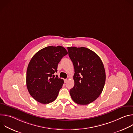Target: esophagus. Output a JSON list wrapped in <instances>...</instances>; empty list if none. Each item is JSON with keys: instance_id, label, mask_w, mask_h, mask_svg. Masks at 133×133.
Segmentation results:
<instances>
[{"instance_id": "1", "label": "esophagus", "mask_w": 133, "mask_h": 133, "mask_svg": "<svg viewBox=\"0 0 133 133\" xmlns=\"http://www.w3.org/2000/svg\"><path fill=\"white\" fill-rule=\"evenodd\" d=\"M67 81H68V80H67V79H64V82L66 83H67Z\"/></svg>"}]
</instances>
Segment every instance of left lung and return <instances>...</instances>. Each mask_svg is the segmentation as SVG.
<instances>
[{"label":"left lung","mask_w":133,"mask_h":133,"mask_svg":"<svg viewBox=\"0 0 133 133\" xmlns=\"http://www.w3.org/2000/svg\"><path fill=\"white\" fill-rule=\"evenodd\" d=\"M74 69V86L69 90L72 99L79 105L95 101L103 90L106 74L99 57L90 49L81 47H67Z\"/></svg>","instance_id":"obj_1"}]
</instances>
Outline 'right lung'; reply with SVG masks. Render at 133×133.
I'll use <instances>...</instances> for the list:
<instances>
[{
	"mask_svg": "<svg viewBox=\"0 0 133 133\" xmlns=\"http://www.w3.org/2000/svg\"><path fill=\"white\" fill-rule=\"evenodd\" d=\"M68 52L62 46H48L36 52L27 69L26 85L30 95L42 104L54 102L62 88L64 80L55 77L61 59Z\"/></svg>",
	"mask_w": 133,
	"mask_h": 133,
	"instance_id": "obj_1",
	"label": "right lung"
}]
</instances>
